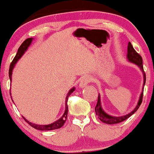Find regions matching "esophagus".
<instances>
[{
	"label": "esophagus",
	"mask_w": 154,
	"mask_h": 154,
	"mask_svg": "<svg viewBox=\"0 0 154 154\" xmlns=\"http://www.w3.org/2000/svg\"><path fill=\"white\" fill-rule=\"evenodd\" d=\"M91 81V79L88 76L82 77V79H81L80 81V84H79V86H80V87H81V88L85 87Z\"/></svg>",
	"instance_id": "1"
}]
</instances>
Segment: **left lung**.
Returning a JSON list of instances; mask_svg holds the SVG:
<instances>
[{
  "label": "left lung",
  "instance_id": "1",
  "mask_svg": "<svg viewBox=\"0 0 154 154\" xmlns=\"http://www.w3.org/2000/svg\"><path fill=\"white\" fill-rule=\"evenodd\" d=\"M127 57H128V59L130 62L134 63L137 65L138 67L141 69L142 72L143 73L144 76V81H143V86L146 83V74L145 72L143 71V61H142V57L141 55L138 54L137 52L135 51V49L134 48L131 43L130 42L128 43V54H127ZM143 89L142 91V93L140 96L139 100H138L137 106H136L135 109L134 111L131 112L130 113L127 114L126 116H111L108 115L107 113H106L105 112L103 111V110L102 109L101 105H100V96L99 94H98V101L97 103H96V107H95V111H96V115L98 116V119H100L102 122L107 123V124H115V123H119L122 122V121L126 120L128 118H129L131 116L134 114L135 112L137 111L139 108V106H141L142 103V100H143Z\"/></svg>",
  "mask_w": 154,
  "mask_h": 154
}]
</instances>
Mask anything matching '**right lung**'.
I'll return each mask as SVG.
<instances>
[{
  "instance_id": "right-lung-1",
  "label": "right lung",
  "mask_w": 154,
  "mask_h": 154,
  "mask_svg": "<svg viewBox=\"0 0 154 154\" xmlns=\"http://www.w3.org/2000/svg\"><path fill=\"white\" fill-rule=\"evenodd\" d=\"M32 40H33L32 38H29L26 39L23 41V42L22 44L20 45V46L19 47L18 52H17L16 56H15L14 58H13V61L11 62V63L10 65V68H9V73H9V78H10L11 81V76H12V71H13V68H14V66H15V64L16 63V62L18 61V59H20V58L23 56V54H24L25 51L27 50L28 46L31 45V43L32 42ZM74 90H75V88H71V90L69 91V92L68 93L67 96H66V98L65 113H64V114L63 115V116L60 118L59 120L56 121V122L51 123V124H49V125H43V126H42V125L34 124V123H33L28 121L26 119H25L24 117H23V118L24 120L26 121V122H27L28 124L30 125V126H32L34 128H35V129L40 130V131H51V130H54V129H58V128H60V127H62L63 126L64 123H65V122H66V119H67V115H68V104H67V102H68V96H69L70 95H71L72 93L74 91Z\"/></svg>"
}]
</instances>
